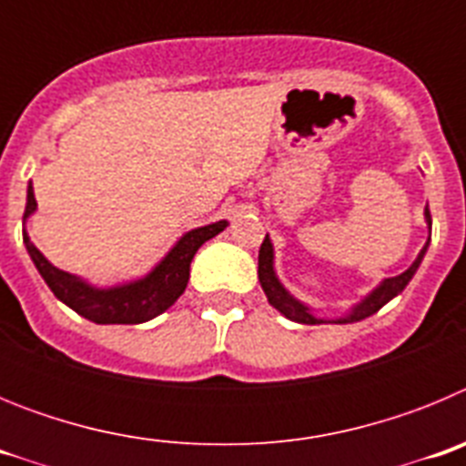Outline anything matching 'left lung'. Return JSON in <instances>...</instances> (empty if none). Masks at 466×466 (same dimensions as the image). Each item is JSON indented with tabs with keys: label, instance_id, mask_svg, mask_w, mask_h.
I'll list each match as a JSON object with an SVG mask.
<instances>
[{
	"label": "left lung",
	"instance_id": "left-lung-1",
	"mask_svg": "<svg viewBox=\"0 0 466 466\" xmlns=\"http://www.w3.org/2000/svg\"><path fill=\"white\" fill-rule=\"evenodd\" d=\"M425 219L431 228V214L427 208H425ZM427 245H430V242H427ZM427 245L422 247V252L418 254V258H415L413 266H410L409 270H403V273L397 275V278L382 279V282L378 284L371 294L366 296L361 303H357V306L352 308L348 315L339 317V319H322V317H315L306 303H300L299 299H294L289 291L284 289L282 282H279L278 275H275L273 242H270L268 236H266L261 249H258V282H261L263 291H266V296H268L270 306L278 308V310L282 312L287 319H291V322H299V324H327V322L329 324H352V322H360V319H366V317H371L373 312L380 310L385 303H390L394 296H399L403 289H406V284L410 282V278H413L415 270H418L420 261H422V257H425Z\"/></svg>",
	"mask_w": 466,
	"mask_h": 466
}]
</instances>
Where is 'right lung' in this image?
<instances>
[{"instance_id":"1","label":"right lung","mask_w":466,"mask_h":466,"mask_svg":"<svg viewBox=\"0 0 466 466\" xmlns=\"http://www.w3.org/2000/svg\"><path fill=\"white\" fill-rule=\"evenodd\" d=\"M35 209L36 200L30 182L27 184V205H25L23 221H27V217ZM226 226H228V221H217V224L188 230L177 240L170 252L160 258V263L149 275H144L142 279H135V282L109 287V289H97L76 275L56 268L32 245L27 230H23V242L27 247V254L35 261L36 270L44 278V282L51 287L56 299L63 300L65 306L72 308L74 312H79L81 317L95 324H142L158 317L160 312H166L184 294L188 282V268H191L196 252L209 238L219 236Z\"/></svg>"}]
</instances>
